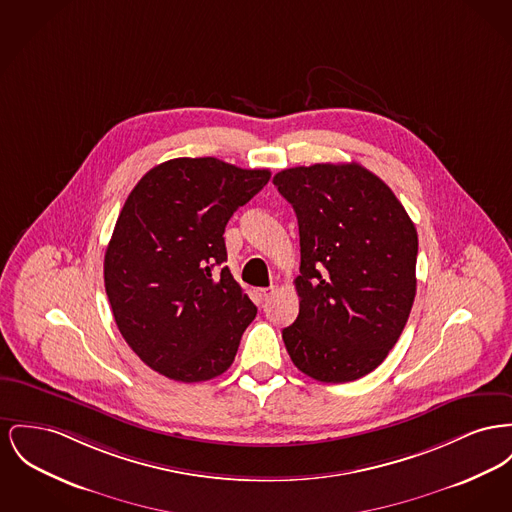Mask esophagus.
<instances>
[{"label":"esophagus","instance_id":"esophagus-1","mask_svg":"<svg viewBox=\"0 0 512 512\" xmlns=\"http://www.w3.org/2000/svg\"><path fill=\"white\" fill-rule=\"evenodd\" d=\"M272 294H274V288H255V290H253V296H255V301H257V303H265V301H269Z\"/></svg>","mask_w":512,"mask_h":512}]
</instances>
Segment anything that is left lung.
<instances>
[{"mask_svg": "<svg viewBox=\"0 0 512 512\" xmlns=\"http://www.w3.org/2000/svg\"><path fill=\"white\" fill-rule=\"evenodd\" d=\"M300 226L298 319L282 340L301 373L348 383L400 338L416 298L418 232L391 187L356 162L274 176Z\"/></svg>", "mask_w": 512, "mask_h": 512, "instance_id": "obj_1", "label": "left lung"}]
</instances>
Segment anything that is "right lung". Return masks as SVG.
Wrapping results in <instances>:
<instances>
[{
	"instance_id": "add662e5",
	"label": "right lung",
	"mask_w": 512,
	"mask_h": 512,
	"mask_svg": "<svg viewBox=\"0 0 512 512\" xmlns=\"http://www.w3.org/2000/svg\"><path fill=\"white\" fill-rule=\"evenodd\" d=\"M271 180L218 158H174L129 193L104 255V286L121 336L160 375H222L257 315L228 267L224 228Z\"/></svg>"
}]
</instances>
